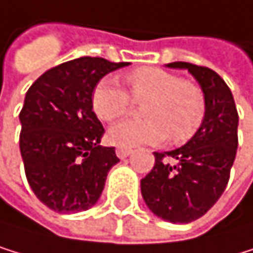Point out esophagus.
<instances>
[{"instance_id": "obj_1", "label": "esophagus", "mask_w": 253, "mask_h": 253, "mask_svg": "<svg viewBox=\"0 0 253 253\" xmlns=\"http://www.w3.org/2000/svg\"><path fill=\"white\" fill-rule=\"evenodd\" d=\"M132 154V149L130 147H123V146H118L117 147V157L118 158H126V157H129Z\"/></svg>"}]
</instances>
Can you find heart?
<instances>
[{
	"label": "heart",
	"instance_id": "heart-1",
	"mask_svg": "<svg viewBox=\"0 0 253 253\" xmlns=\"http://www.w3.org/2000/svg\"><path fill=\"white\" fill-rule=\"evenodd\" d=\"M135 101H147L141 121H123L109 130L110 141L133 147L160 144L170 135L173 141L184 143L204 123L206 98L200 85L160 67H139L127 77ZM132 107V98L110 78L98 81L92 92V109L103 121H115Z\"/></svg>",
	"mask_w": 253,
	"mask_h": 253
}]
</instances>
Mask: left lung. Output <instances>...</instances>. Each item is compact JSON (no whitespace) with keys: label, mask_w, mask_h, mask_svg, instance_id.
Listing matches in <instances>:
<instances>
[{"label":"left lung","mask_w":253,"mask_h":253,"mask_svg":"<svg viewBox=\"0 0 253 253\" xmlns=\"http://www.w3.org/2000/svg\"><path fill=\"white\" fill-rule=\"evenodd\" d=\"M186 69L206 98V117L189 141L169 152H154L155 164L141 179L147 208L170 223H190L208 212L223 195L238 147V112L230 89L216 72L175 61Z\"/></svg>","instance_id":"left-lung-1"}]
</instances>
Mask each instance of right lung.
Instances as JSON below:
<instances>
[{
  "mask_svg": "<svg viewBox=\"0 0 253 253\" xmlns=\"http://www.w3.org/2000/svg\"><path fill=\"white\" fill-rule=\"evenodd\" d=\"M126 66L81 56L44 72L26 93L19 112L26 176L37 198L58 213L90 209L120 161L115 147L99 146L104 127L92 109V92Z\"/></svg>",
  "mask_w": 253,
  "mask_h": 253,
  "instance_id": "obj_1",
  "label": "right lung"
}]
</instances>
